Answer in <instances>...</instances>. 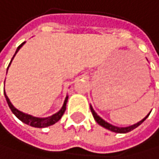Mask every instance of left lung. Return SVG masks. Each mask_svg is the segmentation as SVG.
<instances>
[{
  "mask_svg": "<svg viewBox=\"0 0 159 159\" xmlns=\"http://www.w3.org/2000/svg\"><path fill=\"white\" fill-rule=\"evenodd\" d=\"M90 107H91L92 114H93V119L95 120V122H97L99 125L103 126L104 128L108 129V130H110V131L116 132V133H126V132H129V131L133 130L134 128H136L137 126H139V125L144 122V120L149 117L150 113H151V112H150L149 114H148L147 116H146L143 120H140V122L136 123V124H134V125H132L125 126V127H119V126H115V125H111V124H109V123L105 122V120H104L103 119H101V118L97 114V113H95V111L93 110V106H92V105H90Z\"/></svg>",
  "mask_w": 159,
  "mask_h": 159,
  "instance_id": "1",
  "label": "left lung"
}]
</instances>
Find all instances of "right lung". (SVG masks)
<instances>
[{
	"label": "right lung",
	"instance_id": "right-lung-1",
	"mask_svg": "<svg viewBox=\"0 0 159 159\" xmlns=\"http://www.w3.org/2000/svg\"><path fill=\"white\" fill-rule=\"evenodd\" d=\"M26 42H23L21 45H19L15 54H14V56L12 57L10 62H9V65L7 66V70H8V67L10 66L11 65V61L12 60L14 59L15 55L17 54V52L20 50V48L23 46V45L25 44ZM3 93H5V97H6V99H7V102L8 104V106L11 110V112L13 113V114L21 120V122H23L24 124L28 125H31L33 127H37V128H42V127H47V126H50L54 124H56L57 122H59V120H61V118L62 117V115H64V113L66 109V103H67V99H68V97L66 95V98H65V101H64V104H62V106L61 108L57 112L55 113V114H53L52 116H49V117H46V118H39V117H34V116H32V115H29V114H26V113H23V112H21L19 111L18 109H16L13 105H12V103L10 102L8 97L6 93V91L5 89H3Z\"/></svg>",
	"mask_w": 159,
	"mask_h": 159
}]
</instances>
